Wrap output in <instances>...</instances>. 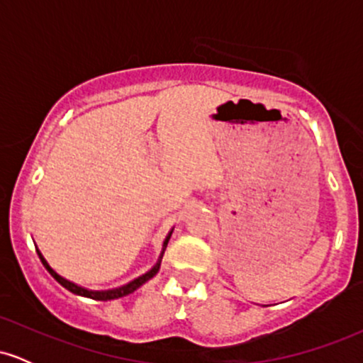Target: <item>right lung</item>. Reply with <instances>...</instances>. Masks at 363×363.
<instances>
[{"instance_id":"add662e5","label":"right lung","mask_w":363,"mask_h":363,"mask_svg":"<svg viewBox=\"0 0 363 363\" xmlns=\"http://www.w3.org/2000/svg\"><path fill=\"white\" fill-rule=\"evenodd\" d=\"M172 232H174V228H172V230L169 232L167 237H165L164 245H162V252H160V256H158V259H157V262H155V266H153L152 269H148L147 273L141 274V277H138V278H135V280H133V281L126 283V285L119 286V289H112V290H89V289H85V286H80V285H77V283H73V281L66 280V278H62L61 274H57V273L54 272V269L51 268V266H49V262L45 261V257L43 256V252L39 251V247H35V251H37V254H39V257H40V261H43L44 268L48 269V272L51 273V277L54 278V280H56L57 283H60V285L65 286L66 290H69V291H72V294H74V295H80V297L94 298V301H114V298L126 297V295L133 294V291H135L136 289H140V286L143 285V283H147L148 280H152V278L155 277V274L158 273V269H160L162 257H164L165 247H167L169 239H170V235H172Z\"/></svg>"}]
</instances>
